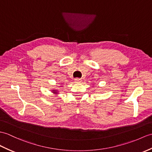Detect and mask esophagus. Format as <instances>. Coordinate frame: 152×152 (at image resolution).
<instances>
[{"label": "esophagus", "mask_w": 152, "mask_h": 152, "mask_svg": "<svg viewBox=\"0 0 152 152\" xmlns=\"http://www.w3.org/2000/svg\"><path fill=\"white\" fill-rule=\"evenodd\" d=\"M75 82L76 83H80L81 82H82V80L79 79V78H76L75 80Z\"/></svg>", "instance_id": "obj_1"}]
</instances>
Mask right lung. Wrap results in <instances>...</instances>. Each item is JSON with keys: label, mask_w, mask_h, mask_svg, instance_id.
Instances as JSON below:
<instances>
[{"label": "right lung", "mask_w": 152, "mask_h": 152, "mask_svg": "<svg viewBox=\"0 0 152 152\" xmlns=\"http://www.w3.org/2000/svg\"><path fill=\"white\" fill-rule=\"evenodd\" d=\"M61 87H62V86H61ZM52 93H53V94H59V91H58V90H57V89H52Z\"/></svg>", "instance_id": "obj_1"}]
</instances>
